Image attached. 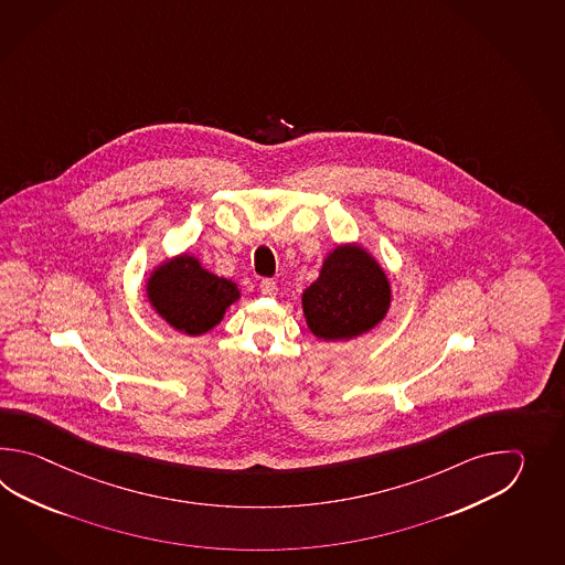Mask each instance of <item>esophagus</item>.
Returning <instances> with one entry per match:
<instances>
[{"label":"esophagus","mask_w":565,"mask_h":565,"mask_svg":"<svg viewBox=\"0 0 565 565\" xmlns=\"http://www.w3.org/2000/svg\"><path fill=\"white\" fill-rule=\"evenodd\" d=\"M260 292L266 295V297H275V295H277V282H275L273 278H265V280L260 282Z\"/></svg>","instance_id":"34e87169"}]
</instances>
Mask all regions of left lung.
<instances>
[{"instance_id":"8db88e82","label":"left lung","mask_w":565,"mask_h":565,"mask_svg":"<svg viewBox=\"0 0 565 565\" xmlns=\"http://www.w3.org/2000/svg\"><path fill=\"white\" fill-rule=\"evenodd\" d=\"M300 302L312 335L349 341L384 321L392 307V282L370 250L345 242L327 253L319 277L302 290Z\"/></svg>"}]
</instances>
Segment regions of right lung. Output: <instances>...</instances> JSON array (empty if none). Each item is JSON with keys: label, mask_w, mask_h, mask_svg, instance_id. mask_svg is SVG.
<instances>
[{"label": "right lung", "mask_w": 565, "mask_h": 565, "mask_svg": "<svg viewBox=\"0 0 565 565\" xmlns=\"http://www.w3.org/2000/svg\"><path fill=\"white\" fill-rule=\"evenodd\" d=\"M145 297L169 327L200 337L212 331L242 295L234 280L210 273L198 256L181 253L153 266Z\"/></svg>", "instance_id": "1"}]
</instances>
